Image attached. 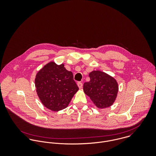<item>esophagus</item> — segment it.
Instances as JSON below:
<instances>
[{
    "label": "esophagus",
    "instance_id": "34e87169",
    "mask_svg": "<svg viewBox=\"0 0 156 156\" xmlns=\"http://www.w3.org/2000/svg\"><path fill=\"white\" fill-rule=\"evenodd\" d=\"M77 84L78 87H79L80 89L82 88V87H83V84H82V83H81V82H78Z\"/></svg>",
    "mask_w": 156,
    "mask_h": 156
}]
</instances>
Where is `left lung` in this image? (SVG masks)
<instances>
[{"label": "left lung", "mask_w": 156, "mask_h": 156, "mask_svg": "<svg viewBox=\"0 0 156 156\" xmlns=\"http://www.w3.org/2000/svg\"><path fill=\"white\" fill-rule=\"evenodd\" d=\"M90 81L83 84V90L95 105L100 109L108 108L114 103L118 91L116 80L100 71L89 74Z\"/></svg>", "instance_id": "1"}]
</instances>
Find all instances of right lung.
<instances>
[{
    "label": "right lung",
    "instance_id": "1",
    "mask_svg": "<svg viewBox=\"0 0 156 156\" xmlns=\"http://www.w3.org/2000/svg\"><path fill=\"white\" fill-rule=\"evenodd\" d=\"M37 92L45 108L52 111L66 108L79 88L71 71L50 62L41 69L35 79Z\"/></svg>",
    "mask_w": 156,
    "mask_h": 156
}]
</instances>
